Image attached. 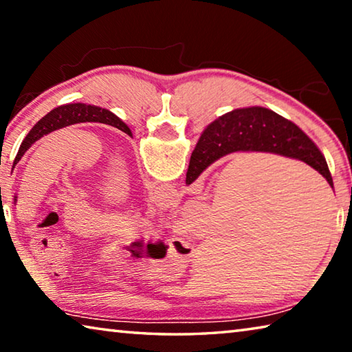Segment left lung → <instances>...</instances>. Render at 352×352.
I'll use <instances>...</instances> for the list:
<instances>
[{
	"label": "left lung",
	"mask_w": 352,
	"mask_h": 352,
	"mask_svg": "<svg viewBox=\"0 0 352 352\" xmlns=\"http://www.w3.org/2000/svg\"><path fill=\"white\" fill-rule=\"evenodd\" d=\"M80 122L107 124V126L116 127L119 130H122L124 133H127L129 136H132V132H130V129L126 126V124L109 110L100 109V107H94V105H87V104L60 105L57 107V109L51 110L46 116L41 118L40 121L32 127L31 132L28 133L26 138L23 140L21 146L19 148V153H16L15 157L14 168L15 164L20 162L28 148L31 147L35 141L40 140L41 136L54 132V130L63 129L67 126H73V124H80Z\"/></svg>",
	"instance_id": "8db88e82"
}]
</instances>
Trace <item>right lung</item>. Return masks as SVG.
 I'll return each mask as SVG.
<instances>
[{
	"instance_id": "obj_1",
	"label": "right lung",
	"mask_w": 352,
	"mask_h": 352,
	"mask_svg": "<svg viewBox=\"0 0 352 352\" xmlns=\"http://www.w3.org/2000/svg\"><path fill=\"white\" fill-rule=\"evenodd\" d=\"M233 152H270L301 160L333 186L326 160L314 141L289 119L262 107L233 110L205 129L190 155L186 184L216 160Z\"/></svg>"
}]
</instances>
